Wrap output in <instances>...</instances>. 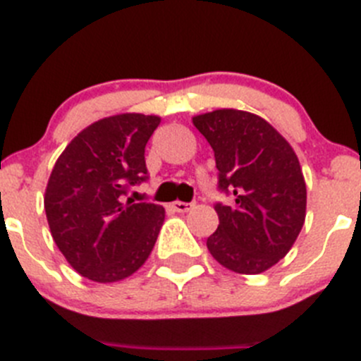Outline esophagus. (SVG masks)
I'll return each instance as SVG.
<instances>
[{
    "label": "esophagus",
    "instance_id": "34e87169",
    "mask_svg": "<svg viewBox=\"0 0 361 361\" xmlns=\"http://www.w3.org/2000/svg\"><path fill=\"white\" fill-rule=\"evenodd\" d=\"M193 207H195V204H188V202H180V200H177L171 204V209L177 212H188V211H191Z\"/></svg>",
    "mask_w": 361,
    "mask_h": 361
}]
</instances>
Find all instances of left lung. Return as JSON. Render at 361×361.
I'll use <instances>...</instances> for the list:
<instances>
[{"label":"left lung","instance_id":"left-lung-1","mask_svg":"<svg viewBox=\"0 0 361 361\" xmlns=\"http://www.w3.org/2000/svg\"><path fill=\"white\" fill-rule=\"evenodd\" d=\"M214 150L219 190L234 204H216L219 225L211 255L239 274H260L289 253L307 216V184L296 152L267 120L223 108L193 116Z\"/></svg>","mask_w":361,"mask_h":361}]
</instances>
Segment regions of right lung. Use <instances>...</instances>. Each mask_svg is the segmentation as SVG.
I'll return each instance as SVG.
<instances>
[{"label":"right lung","mask_w":361,"mask_h":361,"mask_svg":"<svg viewBox=\"0 0 361 361\" xmlns=\"http://www.w3.org/2000/svg\"><path fill=\"white\" fill-rule=\"evenodd\" d=\"M161 116L120 113L85 127L54 163L44 195L58 250L81 276L113 283L149 259L164 221L156 204L123 202L147 178L145 145Z\"/></svg>","instance_id":"right-lung-1"}]
</instances>
